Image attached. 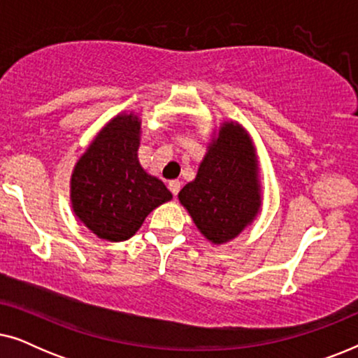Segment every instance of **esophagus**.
I'll use <instances>...</instances> for the list:
<instances>
[{"label":"esophagus","instance_id":"obj_1","mask_svg":"<svg viewBox=\"0 0 358 358\" xmlns=\"http://www.w3.org/2000/svg\"><path fill=\"white\" fill-rule=\"evenodd\" d=\"M168 187H169V190H171V192H173L174 195H178L179 189H180V182H179V180H171Z\"/></svg>","mask_w":358,"mask_h":358}]
</instances>
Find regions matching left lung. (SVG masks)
Segmentation results:
<instances>
[{
	"label": "left lung",
	"instance_id": "left-lung-1",
	"mask_svg": "<svg viewBox=\"0 0 358 358\" xmlns=\"http://www.w3.org/2000/svg\"><path fill=\"white\" fill-rule=\"evenodd\" d=\"M179 202L212 244H224L261 212L259 161L251 135L238 122H223L199 166L180 189Z\"/></svg>",
	"mask_w": 358,
	"mask_h": 358
}]
</instances>
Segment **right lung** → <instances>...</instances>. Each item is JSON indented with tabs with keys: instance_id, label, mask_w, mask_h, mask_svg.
I'll use <instances>...</instances> for the list:
<instances>
[{
	"instance_id": "obj_1",
	"label": "right lung",
	"mask_w": 358,
	"mask_h": 358,
	"mask_svg": "<svg viewBox=\"0 0 358 358\" xmlns=\"http://www.w3.org/2000/svg\"><path fill=\"white\" fill-rule=\"evenodd\" d=\"M140 135V117L122 112L102 127L73 168V212L101 239H130L156 207L173 199L163 180L141 168Z\"/></svg>"
}]
</instances>
